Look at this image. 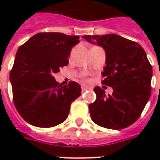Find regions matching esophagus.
<instances>
[{
  "label": "esophagus",
  "mask_w": 160,
  "mask_h": 160,
  "mask_svg": "<svg viewBox=\"0 0 160 160\" xmlns=\"http://www.w3.org/2000/svg\"><path fill=\"white\" fill-rule=\"evenodd\" d=\"M88 89H90L89 87H88V86H85V85H83V86H82V92H84V91H86V90H88Z\"/></svg>",
  "instance_id": "34e87169"
}]
</instances>
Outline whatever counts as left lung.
I'll return each instance as SVG.
<instances>
[{
	"label": "left lung",
	"mask_w": 160,
	"mask_h": 160,
	"mask_svg": "<svg viewBox=\"0 0 160 160\" xmlns=\"http://www.w3.org/2000/svg\"><path fill=\"white\" fill-rule=\"evenodd\" d=\"M86 41L102 46L106 52L102 84L113 89L105 94L93 89L95 102L89 105L92 120L98 126L119 130L138 119L151 97L152 68L143 48L118 34L84 35Z\"/></svg>",
	"instance_id": "1"
}]
</instances>
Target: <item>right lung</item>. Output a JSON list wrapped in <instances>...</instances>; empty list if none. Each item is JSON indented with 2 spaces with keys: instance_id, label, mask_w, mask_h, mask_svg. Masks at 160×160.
Returning a JSON list of instances; mask_svg holds the SVG:
<instances>
[{
  "instance_id": "right-lung-1",
  "label": "right lung",
  "mask_w": 160,
  "mask_h": 160,
  "mask_svg": "<svg viewBox=\"0 0 160 160\" xmlns=\"http://www.w3.org/2000/svg\"><path fill=\"white\" fill-rule=\"evenodd\" d=\"M78 42L77 35L38 33L18 48L9 80L16 108L30 125L48 128L61 124L81 95L77 82L62 86L53 77L68 65Z\"/></svg>"
}]
</instances>
